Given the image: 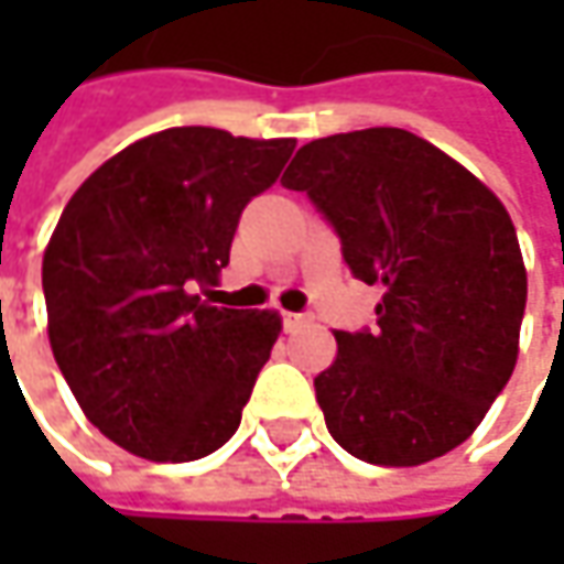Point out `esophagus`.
<instances>
[{
	"mask_svg": "<svg viewBox=\"0 0 564 564\" xmlns=\"http://www.w3.org/2000/svg\"><path fill=\"white\" fill-rule=\"evenodd\" d=\"M304 319H307V316H304V314H282V323H285V333H294V329H297V326H301Z\"/></svg>",
	"mask_w": 564,
	"mask_h": 564,
	"instance_id": "obj_1",
	"label": "esophagus"
}]
</instances>
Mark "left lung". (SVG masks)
Segmentation results:
<instances>
[{
	"label": "left lung",
	"mask_w": 564,
	"mask_h": 564,
	"mask_svg": "<svg viewBox=\"0 0 564 564\" xmlns=\"http://www.w3.org/2000/svg\"><path fill=\"white\" fill-rule=\"evenodd\" d=\"M282 185L307 191L360 282L373 333H336L314 379L326 426L367 465L417 467L462 445L518 360L528 270L509 209L404 128L304 143Z\"/></svg>",
	"instance_id": "8db88e82"
}]
</instances>
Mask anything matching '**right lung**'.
Segmentation results:
<instances>
[{"instance_id": "right-lung-1", "label": "right lung", "mask_w": 564, "mask_h": 564, "mask_svg": "<svg viewBox=\"0 0 564 564\" xmlns=\"http://www.w3.org/2000/svg\"><path fill=\"white\" fill-rule=\"evenodd\" d=\"M292 138L165 128L77 187L43 250L46 329L84 417L147 462L226 445L282 333L275 311L200 301L250 197L275 185Z\"/></svg>"}]
</instances>
